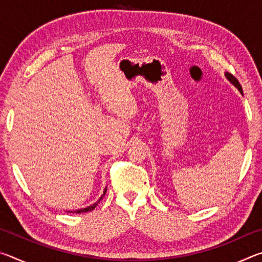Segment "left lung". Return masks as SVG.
I'll use <instances>...</instances> for the list:
<instances>
[{
  "label": "left lung",
  "instance_id": "8db88e82",
  "mask_svg": "<svg viewBox=\"0 0 262 262\" xmlns=\"http://www.w3.org/2000/svg\"><path fill=\"white\" fill-rule=\"evenodd\" d=\"M225 76H227V78L229 79L230 82H231L234 86H236L239 91H241V94H243V89H242V85L241 84H239V82H238V79L233 76L232 74H230V73H227L225 74Z\"/></svg>",
  "mask_w": 262,
  "mask_h": 262
}]
</instances>
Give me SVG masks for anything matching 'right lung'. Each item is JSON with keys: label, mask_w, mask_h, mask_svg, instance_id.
Here are the masks:
<instances>
[{"label": "right lung", "mask_w": 262, "mask_h": 262, "mask_svg": "<svg viewBox=\"0 0 262 262\" xmlns=\"http://www.w3.org/2000/svg\"><path fill=\"white\" fill-rule=\"evenodd\" d=\"M105 193H106V188H105V190H104V194H103V195H101V196H100V199H99V200H98V201H97L96 203H94V205H92V206H89V207H86V208H83V209H78V210H75V211H68V212H76V214H81V212H88V211H91V210H94V209H95V208H96V206H97V205H98V203L100 202V200H101V199H103V198H104V195H105Z\"/></svg>", "instance_id": "1"}]
</instances>
